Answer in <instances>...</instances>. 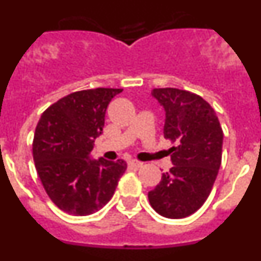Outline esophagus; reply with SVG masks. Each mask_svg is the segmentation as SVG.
<instances>
[{"instance_id": "obj_1", "label": "esophagus", "mask_w": 261, "mask_h": 261, "mask_svg": "<svg viewBox=\"0 0 261 261\" xmlns=\"http://www.w3.org/2000/svg\"><path fill=\"white\" fill-rule=\"evenodd\" d=\"M142 165H144V163L138 162V161H135V159H132V161H129V166H132V167L140 168V167H142Z\"/></svg>"}]
</instances>
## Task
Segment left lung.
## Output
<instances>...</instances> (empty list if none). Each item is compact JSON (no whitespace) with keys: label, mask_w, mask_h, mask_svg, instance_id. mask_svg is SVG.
I'll use <instances>...</instances> for the list:
<instances>
[{"label":"left lung","mask_w":261,"mask_h":261,"mask_svg":"<svg viewBox=\"0 0 261 261\" xmlns=\"http://www.w3.org/2000/svg\"><path fill=\"white\" fill-rule=\"evenodd\" d=\"M153 98L165 110V138L172 167L147 193L154 211L167 218H184L208 199L222 159L223 132L206 100L186 90L154 89Z\"/></svg>","instance_id":"1"}]
</instances>
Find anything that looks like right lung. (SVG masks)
Returning a JSON list of instances; mask_svg holds the SVG:
<instances>
[{
    "mask_svg": "<svg viewBox=\"0 0 261 261\" xmlns=\"http://www.w3.org/2000/svg\"><path fill=\"white\" fill-rule=\"evenodd\" d=\"M121 89L75 91L41 115L32 154L41 184L61 211L93 214L114 196L126 162L93 159L95 138L103 133L108 105Z\"/></svg>",
    "mask_w": 261,
    "mask_h": 261,
    "instance_id": "add662e5",
    "label": "right lung"
}]
</instances>
